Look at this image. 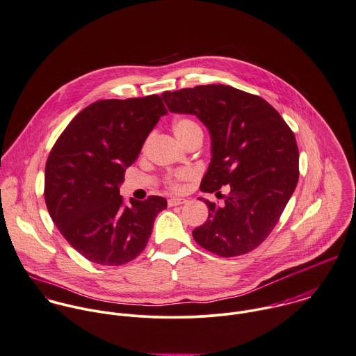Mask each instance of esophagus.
<instances>
[{"instance_id":"obj_1","label":"esophagus","mask_w":356,"mask_h":356,"mask_svg":"<svg viewBox=\"0 0 356 356\" xmlns=\"http://www.w3.org/2000/svg\"><path fill=\"white\" fill-rule=\"evenodd\" d=\"M184 203H187V199H184V197H169V199H168V204H169L170 207H173V206H180V204H184Z\"/></svg>"}]
</instances>
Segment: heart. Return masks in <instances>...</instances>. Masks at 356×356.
Masks as SVG:
<instances>
[{
  "mask_svg": "<svg viewBox=\"0 0 356 356\" xmlns=\"http://www.w3.org/2000/svg\"><path fill=\"white\" fill-rule=\"evenodd\" d=\"M197 129H200L199 125H197L194 120L191 119L176 120L175 124H173V131H175V134H176V136L179 138L180 142H183L191 132H194ZM191 175L193 173L190 170H179L175 175H172V176H169L166 179V184L172 190H180L181 181H184L186 179L191 177Z\"/></svg>",
  "mask_w": 356,
  "mask_h": 356,
  "instance_id": "1",
  "label": "heart"
}]
</instances>
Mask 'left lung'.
<instances>
[{
    "label": "left lung",
    "mask_w": 356,
    "mask_h": 356,
    "mask_svg": "<svg viewBox=\"0 0 356 356\" xmlns=\"http://www.w3.org/2000/svg\"><path fill=\"white\" fill-rule=\"evenodd\" d=\"M162 98L170 112L195 115L210 132L211 162L200 191L229 190L222 206L204 199L209 217L193 231L195 241L224 258L252 251L270 235L298 184L292 129L264 98L225 84L165 91Z\"/></svg>",
    "instance_id": "left-lung-1"
}]
</instances>
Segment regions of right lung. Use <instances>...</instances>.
<instances>
[{
  "instance_id": "1",
  "label": "right lung",
  "mask_w": 356,
  "mask_h": 356,
  "mask_svg": "<svg viewBox=\"0 0 356 356\" xmlns=\"http://www.w3.org/2000/svg\"><path fill=\"white\" fill-rule=\"evenodd\" d=\"M168 111L159 95L97 101L67 125L44 168V202L65 240L90 262L120 266L147 245L166 199L120 195L125 168Z\"/></svg>"
}]
</instances>
